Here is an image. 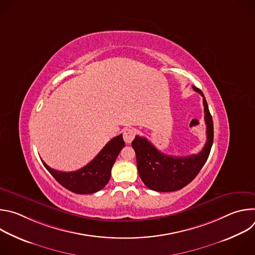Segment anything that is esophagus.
Segmentation results:
<instances>
[{"label":"esophagus","mask_w":255,"mask_h":255,"mask_svg":"<svg viewBox=\"0 0 255 255\" xmlns=\"http://www.w3.org/2000/svg\"><path fill=\"white\" fill-rule=\"evenodd\" d=\"M136 135V130L134 128H127L123 132V138L126 143H131Z\"/></svg>","instance_id":"1"}]
</instances>
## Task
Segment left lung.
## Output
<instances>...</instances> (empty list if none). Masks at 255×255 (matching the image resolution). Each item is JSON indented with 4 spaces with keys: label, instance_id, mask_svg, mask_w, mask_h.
<instances>
[{
    "label": "left lung",
    "instance_id": "obj_1",
    "mask_svg": "<svg viewBox=\"0 0 255 255\" xmlns=\"http://www.w3.org/2000/svg\"><path fill=\"white\" fill-rule=\"evenodd\" d=\"M193 89L203 97L207 141L202 151L185 157L166 155L157 150L145 137L136 136L132 147L136 153L137 169L144 185L156 192H174L183 189L197 176L206 163L214 138L212 116L202 91Z\"/></svg>",
    "mask_w": 255,
    "mask_h": 255
}]
</instances>
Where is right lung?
Returning <instances> with one entry per match:
<instances>
[{
    "mask_svg": "<svg viewBox=\"0 0 255 255\" xmlns=\"http://www.w3.org/2000/svg\"><path fill=\"white\" fill-rule=\"evenodd\" d=\"M124 146L125 142L120 134L109 141L91 162L76 171H59L49 167L43 160L42 162L50 174L68 191L79 195L94 194L108 184L113 164Z\"/></svg>",
    "mask_w": 255,
    "mask_h": 255,
    "instance_id": "right-lung-1",
    "label": "right lung"
}]
</instances>
